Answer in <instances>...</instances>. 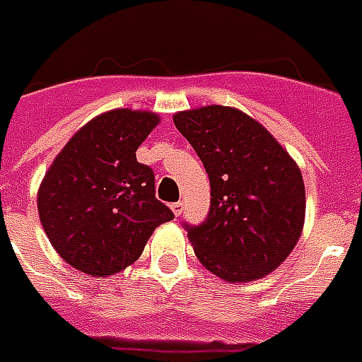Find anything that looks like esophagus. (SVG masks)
I'll return each instance as SVG.
<instances>
[{
	"instance_id": "34e87169",
	"label": "esophagus",
	"mask_w": 362,
	"mask_h": 362,
	"mask_svg": "<svg viewBox=\"0 0 362 362\" xmlns=\"http://www.w3.org/2000/svg\"><path fill=\"white\" fill-rule=\"evenodd\" d=\"M183 206H185V204H183L181 201L173 202V204H171V210H173V214H175V216H179V214L183 212Z\"/></svg>"
}]
</instances>
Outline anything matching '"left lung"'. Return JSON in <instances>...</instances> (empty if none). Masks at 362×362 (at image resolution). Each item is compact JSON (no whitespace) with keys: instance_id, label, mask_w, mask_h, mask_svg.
<instances>
[{"instance_id":"left-lung-1","label":"left lung","mask_w":362,"mask_h":362,"mask_svg":"<svg viewBox=\"0 0 362 362\" xmlns=\"http://www.w3.org/2000/svg\"><path fill=\"white\" fill-rule=\"evenodd\" d=\"M177 130L210 179L209 216L185 224L194 253L228 283L261 279L294 250L306 193L296 161L257 120L234 107L177 112Z\"/></svg>"}]
</instances>
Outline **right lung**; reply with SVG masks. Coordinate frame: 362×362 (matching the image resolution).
Masks as SVG:
<instances>
[{
  "instance_id": "obj_1",
  "label": "right lung",
  "mask_w": 362,
  "mask_h": 362,
  "mask_svg": "<svg viewBox=\"0 0 362 362\" xmlns=\"http://www.w3.org/2000/svg\"><path fill=\"white\" fill-rule=\"evenodd\" d=\"M156 112L115 109L81 127L38 189V216L52 247L81 273H119L142 255L153 230L173 220L156 199L152 168L136 150Z\"/></svg>"
}]
</instances>
